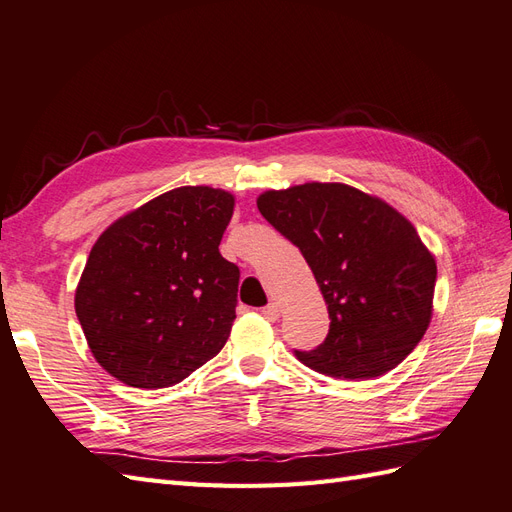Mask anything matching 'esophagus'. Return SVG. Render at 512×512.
Masks as SVG:
<instances>
[{"label": "esophagus", "mask_w": 512, "mask_h": 512, "mask_svg": "<svg viewBox=\"0 0 512 512\" xmlns=\"http://www.w3.org/2000/svg\"><path fill=\"white\" fill-rule=\"evenodd\" d=\"M261 316H264L268 322L279 320V305H277V303H270V305H266L264 309H261Z\"/></svg>", "instance_id": "esophagus-1"}]
</instances>
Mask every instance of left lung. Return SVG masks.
<instances>
[{
    "label": "left lung",
    "mask_w": 512,
    "mask_h": 512,
    "mask_svg": "<svg viewBox=\"0 0 512 512\" xmlns=\"http://www.w3.org/2000/svg\"><path fill=\"white\" fill-rule=\"evenodd\" d=\"M257 207L298 246L329 305V333L313 350H294L300 363L355 381L411 355L430 324L437 264L409 220L344 183L270 190Z\"/></svg>",
    "instance_id": "obj_1"
}]
</instances>
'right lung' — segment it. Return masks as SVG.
Listing matches in <instances>:
<instances>
[{
    "mask_svg": "<svg viewBox=\"0 0 512 512\" xmlns=\"http://www.w3.org/2000/svg\"><path fill=\"white\" fill-rule=\"evenodd\" d=\"M233 196L170 190L101 233L75 292L97 363L121 383H181L227 344L240 268L220 255Z\"/></svg>",
    "mask_w": 512,
    "mask_h": 512,
    "instance_id": "1",
    "label": "right lung"
}]
</instances>
